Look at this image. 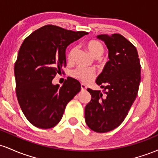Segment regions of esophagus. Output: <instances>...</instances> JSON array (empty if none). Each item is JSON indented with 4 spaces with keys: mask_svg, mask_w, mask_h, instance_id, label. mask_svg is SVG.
Returning <instances> with one entry per match:
<instances>
[{
    "mask_svg": "<svg viewBox=\"0 0 158 158\" xmlns=\"http://www.w3.org/2000/svg\"><path fill=\"white\" fill-rule=\"evenodd\" d=\"M81 90H85L87 89V86L85 84H81Z\"/></svg>",
    "mask_w": 158,
    "mask_h": 158,
    "instance_id": "1",
    "label": "esophagus"
}]
</instances>
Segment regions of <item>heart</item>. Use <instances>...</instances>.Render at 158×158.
Wrapping results in <instances>:
<instances>
[{
	"mask_svg": "<svg viewBox=\"0 0 158 158\" xmlns=\"http://www.w3.org/2000/svg\"><path fill=\"white\" fill-rule=\"evenodd\" d=\"M88 50L94 58H99L102 55L104 52V46L100 41L97 40H90L85 44ZM77 48H72L69 50L68 54V59L71 61L73 59L74 55L76 53ZM72 76L82 82H89L93 80L96 76L95 70L92 68H83V67H78L72 72Z\"/></svg>",
	"mask_w": 158,
	"mask_h": 158,
	"instance_id": "obj_1",
	"label": "heart"
}]
</instances>
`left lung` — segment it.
Masks as SVG:
<instances>
[{
    "mask_svg": "<svg viewBox=\"0 0 158 158\" xmlns=\"http://www.w3.org/2000/svg\"><path fill=\"white\" fill-rule=\"evenodd\" d=\"M108 49L109 61L96 82L104 88H88L91 100L85 106V119L94 131L105 133L124 121L135 102L140 83V62L137 49L124 36L99 35Z\"/></svg>",
    "mask_w": 158,
    "mask_h": 158,
    "instance_id": "obj_1",
    "label": "left lung"
}]
</instances>
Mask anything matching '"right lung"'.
<instances>
[{
  "label": "right lung",
  "instance_id": "1",
  "mask_svg": "<svg viewBox=\"0 0 158 158\" xmlns=\"http://www.w3.org/2000/svg\"><path fill=\"white\" fill-rule=\"evenodd\" d=\"M87 34L46 25L23 41L14 67L16 95L23 114L34 126H56L67 104L80 91V83L73 78L68 77L61 87L52 85V80L66 66L67 47Z\"/></svg>",
  "mask_w": 158,
  "mask_h": 158
}]
</instances>
